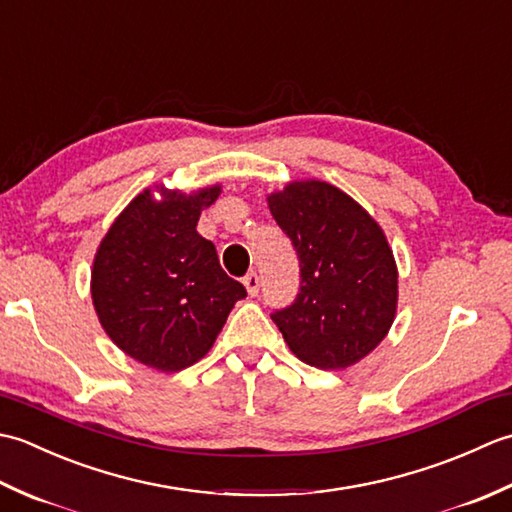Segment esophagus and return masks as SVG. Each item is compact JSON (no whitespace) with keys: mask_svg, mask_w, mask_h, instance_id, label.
Returning a JSON list of instances; mask_svg holds the SVG:
<instances>
[{"mask_svg":"<svg viewBox=\"0 0 512 512\" xmlns=\"http://www.w3.org/2000/svg\"><path fill=\"white\" fill-rule=\"evenodd\" d=\"M244 286H246V292H248L250 297H257V292H259V277H257V273H248L244 277Z\"/></svg>","mask_w":512,"mask_h":512,"instance_id":"1","label":"esophagus"}]
</instances>
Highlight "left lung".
<instances>
[{
	"instance_id": "left-lung-1",
	"label": "left lung",
	"mask_w": 512,
	"mask_h": 512,
	"mask_svg": "<svg viewBox=\"0 0 512 512\" xmlns=\"http://www.w3.org/2000/svg\"><path fill=\"white\" fill-rule=\"evenodd\" d=\"M266 202L301 266L295 303L273 314L290 352L319 369L356 365L396 319L398 266L385 231L330 182L292 180Z\"/></svg>"
}]
</instances>
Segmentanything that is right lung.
I'll list each match as a JSON object with an SVG mask.
<instances>
[{"label": "right lung", "mask_w": 512, "mask_h": 512, "mask_svg": "<svg viewBox=\"0 0 512 512\" xmlns=\"http://www.w3.org/2000/svg\"><path fill=\"white\" fill-rule=\"evenodd\" d=\"M222 184L184 193L156 184L129 202L101 239L90 292L118 350L158 372L209 354L244 286L228 277L195 226Z\"/></svg>", "instance_id": "right-lung-1"}]
</instances>
